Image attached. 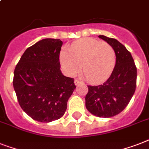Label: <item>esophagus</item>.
Listing matches in <instances>:
<instances>
[{
	"mask_svg": "<svg viewBox=\"0 0 149 149\" xmlns=\"http://www.w3.org/2000/svg\"><path fill=\"white\" fill-rule=\"evenodd\" d=\"M74 83L76 86H79V84H81V83H82V82H81L80 80H79V79H75Z\"/></svg>",
	"mask_w": 149,
	"mask_h": 149,
	"instance_id": "1",
	"label": "esophagus"
}]
</instances>
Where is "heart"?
Listing matches in <instances>:
<instances>
[{"label": "heart", "mask_w": 149, "mask_h": 149, "mask_svg": "<svg viewBox=\"0 0 149 149\" xmlns=\"http://www.w3.org/2000/svg\"><path fill=\"white\" fill-rule=\"evenodd\" d=\"M60 63L66 73L74 77L83 68L92 83L100 84L107 80L115 68L116 55L109 44L94 38H84L75 42L70 52L63 49Z\"/></svg>", "instance_id": "b5f03b06"}]
</instances>
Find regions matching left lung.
Returning <instances> with one entry per match:
<instances>
[{"label": "left lung", "instance_id": "8db88e82", "mask_svg": "<svg viewBox=\"0 0 149 149\" xmlns=\"http://www.w3.org/2000/svg\"><path fill=\"white\" fill-rule=\"evenodd\" d=\"M114 49L116 61L109 78L100 86H88L86 107L90 113L110 118L120 113L130 102L136 87L137 69L130 52L117 40L100 35Z\"/></svg>", "mask_w": 149, "mask_h": 149}]
</instances>
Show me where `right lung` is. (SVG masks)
<instances>
[{
    "label": "right lung",
    "mask_w": 149,
    "mask_h": 149,
    "mask_svg": "<svg viewBox=\"0 0 149 149\" xmlns=\"http://www.w3.org/2000/svg\"><path fill=\"white\" fill-rule=\"evenodd\" d=\"M60 39L41 40L25 50L14 72V91L20 107L37 122L63 116L76 86L60 70Z\"/></svg>",
    "instance_id": "right-lung-1"
}]
</instances>
